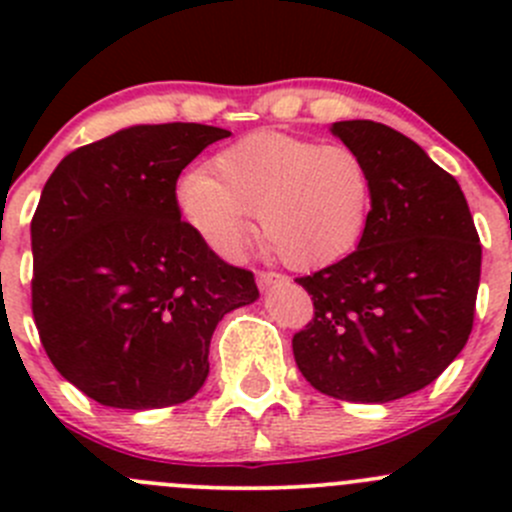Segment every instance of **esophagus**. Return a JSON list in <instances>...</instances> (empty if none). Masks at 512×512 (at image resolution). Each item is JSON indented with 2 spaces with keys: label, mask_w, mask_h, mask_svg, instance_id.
<instances>
[{
  "label": "esophagus",
  "mask_w": 512,
  "mask_h": 512,
  "mask_svg": "<svg viewBox=\"0 0 512 512\" xmlns=\"http://www.w3.org/2000/svg\"><path fill=\"white\" fill-rule=\"evenodd\" d=\"M282 280H285V277L277 275V272H270V270L257 272V287H260V289H267V287L277 285V282H282Z\"/></svg>",
  "instance_id": "obj_1"
}]
</instances>
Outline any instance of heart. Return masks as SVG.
<instances>
[{"label": "heart", "instance_id": "1", "mask_svg": "<svg viewBox=\"0 0 512 512\" xmlns=\"http://www.w3.org/2000/svg\"><path fill=\"white\" fill-rule=\"evenodd\" d=\"M210 168L180 180L178 205L220 255L240 250L250 213L260 240L294 270L342 260L369 225V165L344 143L255 131L215 153Z\"/></svg>", "mask_w": 512, "mask_h": 512}]
</instances>
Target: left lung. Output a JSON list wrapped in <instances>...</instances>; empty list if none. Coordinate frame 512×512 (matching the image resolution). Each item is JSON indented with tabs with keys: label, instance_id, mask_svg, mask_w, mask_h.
Listing matches in <instances>:
<instances>
[{
	"label": "left lung",
	"instance_id": "8db88e82",
	"mask_svg": "<svg viewBox=\"0 0 512 512\" xmlns=\"http://www.w3.org/2000/svg\"><path fill=\"white\" fill-rule=\"evenodd\" d=\"M332 133L366 160L374 198L352 255L294 280L314 304L294 361L322 394L386 404L436 381L466 347L480 240L461 185L418 143L374 121Z\"/></svg>",
	"mask_w": 512,
	"mask_h": 512
}]
</instances>
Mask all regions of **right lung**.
Returning a JSON list of instances; mask_svg holds the SVG:
<instances>
[{
  "instance_id": "obj_1",
  "label": "right lung",
  "mask_w": 512,
  "mask_h": 512,
  "mask_svg": "<svg viewBox=\"0 0 512 512\" xmlns=\"http://www.w3.org/2000/svg\"><path fill=\"white\" fill-rule=\"evenodd\" d=\"M230 131L133 126L76 148L32 218V314L66 381L113 409L193 399L227 312L260 297L255 275L220 260L180 220L175 185Z\"/></svg>"
}]
</instances>
